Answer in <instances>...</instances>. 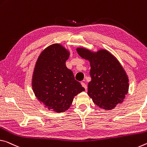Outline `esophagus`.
I'll return each instance as SVG.
<instances>
[{
	"instance_id": "34e87169",
	"label": "esophagus",
	"mask_w": 147,
	"mask_h": 147,
	"mask_svg": "<svg viewBox=\"0 0 147 147\" xmlns=\"http://www.w3.org/2000/svg\"><path fill=\"white\" fill-rule=\"evenodd\" d=\"M81 85H82V86H83V87L85 88V89L86 90V89H87V86H86V84L85 83L82 82V83H81Z\"/></svg>"
}]
</instances>
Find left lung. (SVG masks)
Here are the masks:
<instances>
[{"mask_svg": "<svg viewBox=\"0 0 147 147\" xmlns=\"http://www.w3.org/2000/svg\"><path fill=\"white\" fill-rule=\"evenodd\" d=\"M76 51L81 57L90 62L91 81L87 94L93 102L105 110L114 109L123 102L128 92L129 79L117 58L103 49L94 52L78 47Z\"/></svg>", "mask_w": 147, "mask_h": 147, "instance_id": "8db88e82", "label": "left lung"}]
</instances>
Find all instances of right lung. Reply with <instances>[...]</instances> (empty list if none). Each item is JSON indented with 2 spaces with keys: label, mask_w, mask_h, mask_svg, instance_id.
Here are the masks:
<instances>
[{
  "label": "right lung",
  "mask_w": 147,
  "mask_h": 147,
  "mask_svg": "<svg viewBox=\"0 0 147 147\" xmlns=\"http://www.w3.org/2000/svg\"><path fill=\"white\" fill-rule=\"evenodd\" d=\"M69 51L60 44H53L43 50L36 62L32 87L40 103L57 113L68 110L76 96L85 91L74 79L66 61Z\"/></svg>",
  "instance_id": "obj_1"
}]
</instances>
